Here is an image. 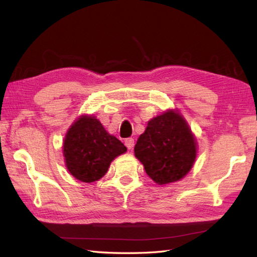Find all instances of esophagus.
I'll use <instances>...</instances> for the list:
<instances>
[{"label": "esophagus", "instance_id": "34e87169", "mask_svg": "<svg viewBox=\"0 0 257 257\" xmlns=\"http://www.w3.org/2000/svg\"><path fill=\"white\" fill-rule=\"evenodd\" d=\"M124 145H125V147H127V148H128L129 150L133 149L134 146H135V140H134L133 138L125 139V140H124Z\"/></svg>", "mask_w": 257, "mask_h": 257}]
</instances>
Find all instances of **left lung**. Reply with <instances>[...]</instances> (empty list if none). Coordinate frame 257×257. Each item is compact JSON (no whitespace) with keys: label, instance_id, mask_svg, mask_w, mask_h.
Instances as JSON below:
<instances>
[{"label":"left lung","instance_id":"left-lung-1","mask_svg":"<svg viewBox=\"0 0 257 257\" xmlns=\"http://www.w3.org/2000/svg\"><path fill=\"white\" fill-rule=\"evenodd\" d=\"M135 156L158 184L176 182L187 176L196 158V141L178 111L168 110L148 121L135 146Z\"/></svg>","mask_w":257,"mask_h":257}]
</instances>
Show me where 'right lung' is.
<instances>
[{"mask_svg": "<svg viewBox=\"0 0 257 257\" xmlns=\"http://www.w3.org/2000/svg\"><path fill=\"white\" fill-rule=\"evenodd\" d=\"M127 148L109 135L94 116H81L70 125L64 139L65 163L72 176L90 183L102 178L114 158Z\"/></svg>", "mask_w": 257, "mask_h": 257, "instance_id": "right-lung-1", "label": "right lung"}]
</instances>
